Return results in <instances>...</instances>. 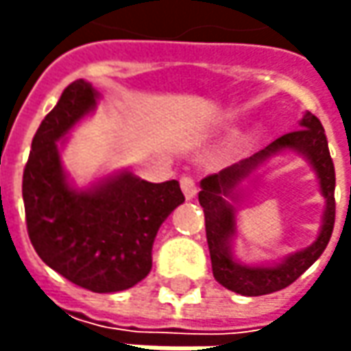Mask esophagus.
I'll use <instances>...</instances> for the list:
<instances>
[{"instance_id": "esophagus-1", "label": "esophagus", "mask_w": 351, "mask_h": 351, "mask_svg": "<svg viewBox=\"0 0 351 351\" xmlns=\"http://www.w3.org/2000/svg\"><path fill=\"white\" fill-rule=\"evenodd\" d=\"M182 191L183 195H185V199L187 201H191V199H195L197 195V183L193 178H182Z\"/></svg>"}]
</instances>
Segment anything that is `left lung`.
Masks as SVG:
<instances>
[{
    "label": "left lung",
    "instance_id": "left-lung-1",
    "mask_svg": "<svg viewBox=\"0 0 351 351\" xmlns=\"http://www.w3.org/2000/svg\"><path fill=\"white\" fill-rule=\"evenodd\" d=\"M301 130L283 134L265 146L258 154L250 156L230 168L209 176L201 182L199 203L205 213V230L209 244L213 276L226 287L244 297H258L285 289L295 279L317 262L324 252L334 228V164L328 152V141L317 117L304 111L299 121ZM293 152L301 155L313 168L319 191L325 197L323 221L315 242L311 247L288 254L279 261L262 264H244L234 256V238L237 235V207L249 187L259 179L267 164L277 155Z\"/></svg>",
    "mask_w": 351,
    "mask_h": 351
}]
</instances>
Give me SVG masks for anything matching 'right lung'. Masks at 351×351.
I'll use <instances>...</instances> for the list:
<instances>
[{
  "instance_id": "add662e5",
  "label": "right lung",
  "mask_w": 351,
  "mask_h": 351,
  "mask_svg": "<svg viewBox=\"0 0 351 351\" xmlns=\"http://www.w3.org/2000/svg\"><path fill=\"white\" fill-rule=\"evenodd\" d=\"M99 99L86 80L62 91L31 144L23 201L29 238L48 267L84 289L117 293L150 274L156 234L185 197L176 180L150 183L127 168L75 185L60 154Z\"/></svg>"
}]
</instances>
